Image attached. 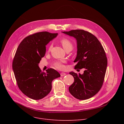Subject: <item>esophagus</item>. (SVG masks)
Here are the masks:
<instances>
[{
    "mask_svg": "<svg viewBox=\"0 0 124 124\" xmlns=\"http://www.w3.org/2000/svg\"><path fill=\"white\" fill-rule=\"evenodd\" d=\"M60 75H61V77L64 76H65V75H66V73H63V72H62V73H60Z\"/></svg>",
    "mask_w": 124,
    "mask_h": 124,
    "instance_id": "34e87169",
    "label": "esophagus"
}]
</instances>
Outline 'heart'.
Listing matches in <instances>:
<instances>
[{
    "label": "heart",
    "instance_id": "1",
    "mask_svg": "<svg viewBox=\"0 0 124 124\" xmlns=\"http://www.w3.org/2000/svg\"><path fill=\"white\" fill-rule=\"evenodd\" d=\"M60 43L63 47V48L65 49V50L67 49H72L73 47V44L72 42L70 41L69 39L67 38H63L60 40ZM52 47V45H50L48 46V51H49ZM65 61L63 60H58L55 61L53 62L52 66H54L55 69H59V70H63L64 69L65 66L63 64L64 63H65Z\"/></svg>",
    "mask_w": 124,
    "mask_h": 124
}]
</instances>
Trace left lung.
I'll use <instances>...</instances> for the list:
<instances>
[{
	"label": "left lung",
	"mask_w": 124,
	"mask_h": 124,
	"mask_svg": "<svg viewBox=\"0 0 124 124\" xmlns=\"http://www.w3.org/2000/svg\"><path fill=\"white\" fill-rule=\"evenodd\" d=\"M62 32L77 40L76 69H85L82 75L70 73L74 82L69 87V92L78 100L88 99L95 96L102 86L108 65L105 51L98 39L89 32L77 29Z\"/></svg>",
	"instance_id": "obj_1"
}]
</instances>
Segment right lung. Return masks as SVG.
<instances>
[{"instance_id":"obj_1","label":"right lung","mask_w":124,"mask_h":124,"mask_svg":"<svg viewBox=\"0 0 124 124\" xmlns=\"http://www.w3.org/2000/svg\"><path fill=\"white\" fill-rule=\"evenodd\" d=\"M57 33L40 32L25 37L17 47L13 59L12 67L20 90L33 100H40L50 92L51 83L60 77L54 69L43 72L38 66L46 54V46Z\"/></svg>"}]
</instances>
